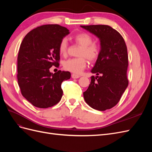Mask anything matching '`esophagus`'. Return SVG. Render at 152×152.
<instances>
[{"mask_svg":"<svg viewBox=\"0 0 152 152\" xmlns=\"http://www.w3.org/2000/svg\"><path fill=\"white\" fill-rule=\"evenodd\" d=\"M72 77L73 78V79H78V78L80 77V75H76V74H75V73H73V74H72Z\"/></svg>","mask_w":152,"mask_h":152,"instance_id":"obj_1","label":"esophagus"}]
</instances>
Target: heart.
<instances>
[{
  "mask_svg": "<svg viewBox=\"0 0 152 152\" xmlns=\"http://www.w3.org/2000/svg\"><path fill=\"white\" fill-rule=\"evenodd\" d=\"M75 42L81 45V48L78 52L79 57L70 58L63 62V66L65 70L79 74L83 71L87 65L86 58L90 61H94L98 58L101 49L99 45L93 42V38L90 34L82 32L75 35L73 37ZM68 41L63 38L59 44V52L62 56H65L67 53Z\"/></svg>",
  "mask_w": 152,
  "mask_h": 152,
  "instance_id": "obj_1",
  "label": "heart"
}]
</instances>
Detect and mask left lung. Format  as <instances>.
Segmentation results:
<instances>
[{"label": "left lung", "instance_id": "1", "mask_svg": "<svg viewBox=\"0 0 152 152\" xmlns=\"http://www.w3.org/2000/svg\"><path fill=\"white\" fill-rule=\"evenodd\" d=\"M80 26L98 37L101 45L99 56L91 70L97 76L91 77L84 98L91 108L104 111L118 103L127 87V46L122 36L108 25Z\"/></svg>", "mask_w": 152, "mask_h": 152}]
</instances>
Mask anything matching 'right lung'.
I'll list each match as a JSON object with an SVG mask.
<instances>
[{
    "label": "right lung",
    "mask_w": 152,
    "mask_h": 152,
    "mask_svg": "<svg viewBox=\"0 0 152 152\" xmlns=\"http://www.w3.org/2000/svg\"><path fill=\"white\" fill-rule=\"evenodd\" d=\"M59 25H44L27 34L18 56V82L23 96L34 107L46 108L56 104L63 96L61 83L70 78V72L49 68L59 67V44L69 34Z\"/></svg>",
    "instance_id": "obj_1"
}]
</instances>
